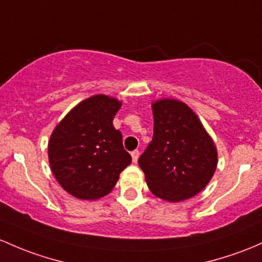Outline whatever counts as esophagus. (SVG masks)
<instances>
[{"label": "esophagus", "mask_w": 262, "mask_h": 262, "mask_svg": "<svg viewBox=\"0 0 262 262\" xmlns=\"http://www.w3.org/2000/svg\"><path fill=\"white\" fill-rule=\"evenodd\" d=\"M131 156H132V162H135V164H136L137 160H139V157H140V151H139V150L132 151Z\"/></svg>", "instance_id": "34e87169"}]
</instances>
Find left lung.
Masks as SVG:
<instances>
[{"label":"left lung","mask_w":262,"mask_h":262,"mask_svg":"<svg viewBox=\"0 0 262 262\" xmlns=\"http://www.w3.org/2000/svg\"><path fill=\"white\" fill-rule=\"evenodd\" d=\"M154 137L139 159L156 198L181 202L201 192L217 167V148L198 115L176 98L151 103Z\"/></svg>","instance_id":"left-lung-1"}]
</instances>
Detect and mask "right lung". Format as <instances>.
<instances>
[{
	"label": "right lung",
	"mask_w": 262,
	"mask_h": 262,
	"mask_svg": "<svg viewBox=\"0 0 262 262\" xmlns=\"http://www.w3.org/2000/svg\"><path fill=\"white\" fill-rule=\"evenodd\" d=\"M122 106L116 97L98 94L81 101L53 128L49 162L60 186L80 200H97L112 191L131 164L122 135L112 121Z\"/></svg>",
	"instance_id": "1"
}]
</instances>
